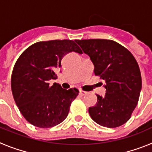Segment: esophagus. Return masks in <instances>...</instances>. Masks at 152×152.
I'll return each mask as SVG.
<instances>
[{
  "instance_id": "obj_1",
  "label": "esophagus",
  "mask_w": 152,
  "mask_h": 152,
  "mask_svg": "<svg viewBox=\"0 0 152 152\" xmlns=\"http://www.w3.org/2000/svg\"><path fill=\"white\" fill-rule=\"evenodd\" d=\"M79 94H80V96H84V95H86V94H87V92H86V91H80V93H79Z\"/></svg>"
}]
</instances>
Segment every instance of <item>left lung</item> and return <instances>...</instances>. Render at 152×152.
Wrapping results in <instances>:
<instances>
[{
  "label": "left lung",
  "instance_id": "obj_1",
  "mask_svg": "<svg viewBox=\"0 0 152 152\" xmlns=\"http://www.w3.org/2000/svg\"><path fill=\"white\" fill-rule=\"evenodd\" d=\"M94 65V74L105 80V96L96 95L90 107L91 117L97 124L116 128L128 121L135 110L142 89L139 64L128 49L113 40H75Z\"/></svg>",
  "mask_w": 152,
  "mask_h": 152
}]
</instances>
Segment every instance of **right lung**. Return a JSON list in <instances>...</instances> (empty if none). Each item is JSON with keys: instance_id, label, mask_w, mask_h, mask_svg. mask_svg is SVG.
<instances>
[{"instance_id": "right-lung-1", "label": "right lung", "mask_w": 152, "mask_h": 152, "mask_svg": "<svg viewBox=\"0 0 152 152\" xmlns=\"http://www.w3.org/2000/svg\"><path fill=\"white\" fill-rule=\"evenodd\" d=\"M72 52L82 54L80 47L70 39L38 42L23 52L11 75L13 99L23 117L39 128H51L68 116L77 88L63 89L51 79L57 78L62 58Z\"/></svg>"}]
</instances>
